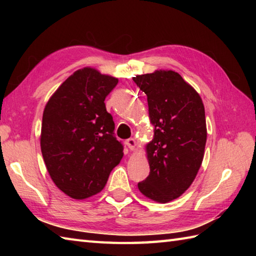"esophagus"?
<instances>
[{"label":"esophagus","mask_w":256,"mask_h":256,"mask_svg":"<svg viewBox=\"0 0 256 256\" xmlns=\"http://www.w3.org/2000/svg\"><path fill=\"white\" fill-rule=\"evenodd\" d=\"M125 144H126V146H128L130 150H135V146H136V140H135L133 138H128L126 140H125Z\"/></svg>","instance_id":"obj_1"}]
</instances>
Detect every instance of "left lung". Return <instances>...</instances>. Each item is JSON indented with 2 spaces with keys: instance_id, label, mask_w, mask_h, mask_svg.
Instances as JSON below:
<instances>
[{
  "instance_id": "left-lung-1",
  "label": "left lung",
  "mask_w": 256,
  "mask_h": 256,
  "mask_svg": "<svg viewBox=\"0 0 256 256\" xmlns=\"http://www.w3.org/2000/svg\"><path fill=\"white\" fill-rule=\"evenodd\" d=\"M148 96L154 138L146 145L150 175L140 192L166 204L186 192L197 176L204 155V106L198 92L172 70H156L133 77Z\"/></svg>"
}]
</instances>
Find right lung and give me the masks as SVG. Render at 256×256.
Listing matches in <instances>:
<instances>
[{"label": "right lung", "instance_id": "right-lung-1", "mask_svg": "<svg viewBox=\"0 0 256 256\" xmlns=\"http://www.w3.org/2000/svg\"><path fill=\"white\" fill-rule=\"evenodd\" d=\"M118 78L86 67L64 81L42 113L40 148L56 186L74 199L104 188L123 157L104 100Z\"/></svg>", "mask_w": 256, "mask_h": 256}]
</instances>
